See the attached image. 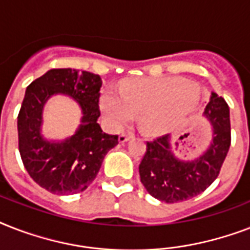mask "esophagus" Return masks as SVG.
I'll return each mask as SVG.
<instances>
[{
	"mask_svg": "<svg viewBox=\"0 0 250 250\" xmlns=\"http://www.w3.org/2000/svg\"><path fill=\"white\" fill-rule=\"evenodd\" d=\"M132 139H133L132 133H122L121 136H119V143L123 144V143H125V141L132 140Z\"/></svg>",
	"mask_w": 250,
	"mask_h": 250,
	"instance_id": "34e87169",
	"label": "esophagus"
}]
</instances>
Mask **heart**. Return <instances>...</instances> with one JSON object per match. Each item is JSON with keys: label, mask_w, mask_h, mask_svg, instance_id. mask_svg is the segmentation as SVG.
<instances>
[{"label": "heart", "mask_w": 250, "mask_h": 250, "mask_svg": "<svg viewBox=\"0 0 250 250\" xmlns=\"http://www.w3.org/2000/svg\"><path fill=\"white\" fill-rule=\"evenodd\" d=\"M200 100V88L194 82L180 78L139 79L114 90L102 92L101 109L114 128H122L140 117L148 132H162L192 113Z\"/></svg>", "instance_id": "heart-1"}]
</instances>
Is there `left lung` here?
I'll list each match as a JSON object with an SVG mask.
<instances>
[{"label":"left lung","instance_id":"obj_1","mask_svg":"<svg viewBox=\"0 0 250 250\" xmlns=\"http://www.w3.org/2000/svg\"><path fill=\"white\" fill-rule=\"evenodd\" d=\"M202 117L211 125V141L200 156L190 160L175 156L171 135L146 143L139 172L145 189L157 200L167 204L186 201L217 179L231 145L229 105L211 92Z\"/></svg>","mask_w":250,"mask_h":250}]
</instances>
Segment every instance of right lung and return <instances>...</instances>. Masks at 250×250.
<instances>
[{"label":"right lung","instance_id":"obj_1","mask_svg":"<svg viewBox=\"0 0 250 250\" xmlns=\"http://www.w3.org/2000/svg\"><path fill=\"white\" fill-rule=\"evenodd\" d=\"M101 78L75 68H52L29 84L18 115L19 152L29 176L54 194L85 190L97 176L102 161L118 145L98 125ZM68 95L82 118L71 137L52 141L43 136V109L53 95Z\"/></svg>","mask_w":250,"mask_h":250}]
</instances>
